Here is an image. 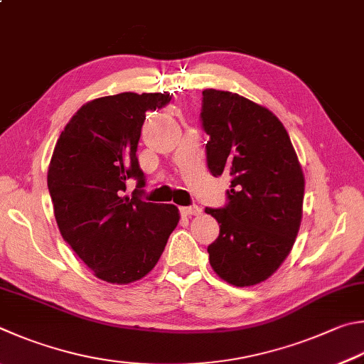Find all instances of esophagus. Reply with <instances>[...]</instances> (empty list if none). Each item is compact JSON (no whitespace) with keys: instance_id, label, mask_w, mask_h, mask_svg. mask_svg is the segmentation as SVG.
Instances as JSON below:
<instances>
[{"instance_id":"1","label":"esophagus","mask_w":364,"mask_h":364,"mask_svg":"<svg viewBox=\"0 0 364 364\" xmlns=\"http://www.w3.org/2000/svg\"><path fill=\"white\" fill-rule=\"evenodd\" d=\"M180 211L183 216H197L202 213V208L197 207V205H191V207H181Z\"/></svg>"}]
</instances>
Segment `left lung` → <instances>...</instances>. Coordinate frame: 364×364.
Masks as SVG:
<instances>
[{
    "instance_id": "obj_1",
    "label": "left lung",
    "mask_w": 364,
    "mask_h": 364,
    "mask_svg": "<svg viewBox=\"0 0 364 364\" xmlns=\"http://www.w3.org/2000/svg\"><path fill=\"white\" fill-rule=\"evenodd\" d=\"M202 95L208 170L232 176L228 203L205 208L220 224V235L207 248L210 264L230 285H257L282 266L299 232L301 164L272 111L226 90L205 89Z\"/></svg>"
}]
</instances>
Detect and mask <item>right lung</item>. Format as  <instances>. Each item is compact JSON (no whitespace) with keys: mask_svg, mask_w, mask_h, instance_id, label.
Here are the masks:
<instances>
[{"mask_svg":"<svg viewBox=\"0 0 364 364\" xmlns=\"http://www.w3.org/2000/svg\"><path fill=\"white\" fill-rule=\"evenodd\" d=\"M171 100L170 94L95 98L65 125L48 170V188L63 240L95 277L127 285L159 261L180 213L171 203L143 202L144 173L136 157L146 111ZM130 177L139 181L124 196Z\"/></svg>","mask_w":364,"mask_h":364,"instance_id":"right-lung-1","label":"right lung"}]
</instances>
